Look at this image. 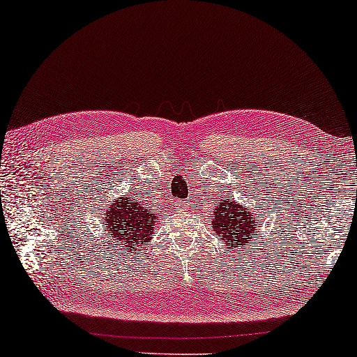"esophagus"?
Here are the masks:
<instances>
[{"mask_svg":"<svg viewBox=\"0 0 357 357\" xmlns=\"http://www.w3.org/2000/svg\"><path fill=\"white\" fill-rule=\"evenodd\" d=\"M177 204H178V206H186V202H185V201H178Z\"/></svg>","mask_w":357,"mask_h":357,"instance_id":"34e87169","label":"esophagus"}]
</instances>
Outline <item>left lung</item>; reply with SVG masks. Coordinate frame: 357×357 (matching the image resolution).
<instances>
[{"instance_id": "left-lung-1", "label": "left lung", "mask_w": 357, "mask_h": 357, "mask_svg": "<svg viewBox=\"0 0 357 357\" xmlns=\"http://www.w3.org/2000/svg\"><path fill=\"white\" fill-rule=\"evenodd\" d=\"M213 217V231L220 236L225 244L233 249L245 248L257 223V218L252 217L248 207L234 204L233 201H223L217 204Z\"/></svg>"}]
</instances>
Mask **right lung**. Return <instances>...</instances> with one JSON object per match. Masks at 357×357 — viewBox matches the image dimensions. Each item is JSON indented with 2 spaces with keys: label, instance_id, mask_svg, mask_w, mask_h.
I'll use <instances>...</instances> for the list:
<instances>
[{
  "label": "right lung",
  "instance_id": "1",
  "mask_svg": "<svg viewBox=\"0 0 357 357\" xmlns=\"http://www.w3.org/2000/svg\"><path fill=\"white\" fill-rule=\"evenodd\" d=\"M156 213H151L140 202H132L128 197L118 199L105 212L103 228L112 231V238L116 248L140 249L142 244L148 243L155 231ZM135 254V252H134Z\"/></svg>",
  "mask_w": 357,
  "mask_h": 357
}]
</instances>
